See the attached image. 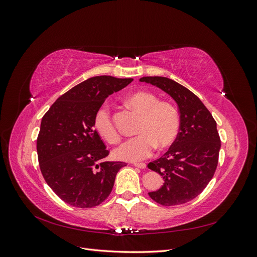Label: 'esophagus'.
Here are the masks:
<instances>
[{"mask_svg": "<svg viewBox=\"0 0 257 257\" xmlns=\"http://www.w3.org/2000/svg\"><path fill=\"white\" fill-rule=\"evenodd\" d=\"M134 165L138 168H142V169H145L147 167V165L145 164V163H134Z\"/></svg>", "mask_w": 257, "mask_h": 257, "instance_id": "esophagus-1", "label": "esophagus"}]
</instances>
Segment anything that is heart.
Instances as JSON below:
<instances>
[{
    "label": "heart",
    "mask_w": 257,
    "mask_h": 257,
    "mask_svg": "<svg viewBox=\"0 0 257 257\" xmlns=\"http://www.w3.org/2000/svg\"><path fill=\"white\" fill-rule=\"evenodd\" d=\"M126 103L143 114L139 122L136 137L127 139L114 155L123 161H141L153 152L155 147L159 149L173 145L179 134L180 116L177 108L148 91H137L126 97ZM94 128L97 134L111 145L120 142V134L114 126L108 107L102 106L94 116Z\"/></svg>",
    "instance_id": "heart-1"
}]
</instances>
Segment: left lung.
I'll return each mask as SVG.
<instances>
[{
	"label": "left lung",
	"instance_id": "left-lung-1",
	"mask_svg": "<svg viewBox=\"0 0 257 257\" xmlns=\"http://www.w3.org/2000/svg\"><path fill=\"white\" fill-rule=\"evenodd\" d=\"M174 98L180 111L179 134L168 151L150 162L164 183L149 196L163 206H177L198 196L211 180L219 160L221 141L216 122L203 102L180 83L166 77H143Z\"/></svg>",
	"mask_w": 257,
	"mask_h": 257
}]
</instances>
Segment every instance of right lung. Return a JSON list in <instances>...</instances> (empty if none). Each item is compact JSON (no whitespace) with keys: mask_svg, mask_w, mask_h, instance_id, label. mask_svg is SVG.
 Listing matches in <instances>:
<instances>
[{"mask_svg":"<svg viewBox=\"0 0 257 257\" xmlns=\"http://www.w3.org/2000/svg\"><path fill=\"white\" fill-rule=\"evenodd\" d=\"M133 79L92 77L61 95L45 113L36 149L45 181L66 204L92 208L109 196L116 174L126 164L109 154L94 128L105 99Z\"/></svg>","mask_w":257,"mask_h":257,"instance_id":"add662e5","label":"right lung"}]
</instances>
